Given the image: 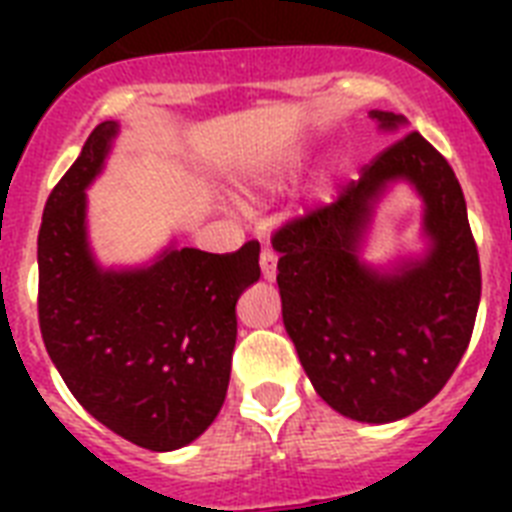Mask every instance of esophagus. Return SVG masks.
<instances>
[{"label":"esophagus","mask_w":512,"mask_h":512,"mask_svg":"<svg viewBox=\"0 0 512 512\" xmlns=\"http://www.w3.org/2000/svg\"><path fill=\"white\" fill-rule=\"evenodd\" d=\"M276 265H279V255H276V249L265 247L263 252H260V271H263V279L273 281L276 279Z\"/></svg>","instance_id":"esophagus-1"}]
</instances>
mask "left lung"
<instances>
[{
    "instance_id": "1",
    "label": "left lung",
    "mask_w": 512,
    "mask_h": 512,
    "mask_svg": "<svg viewBox=\"0 0 512 512\" xmlns=\"http://www.w3.org/2000/svg\"><path fill=\"white\" fill-rule=\"evenodd\" d=\"M372 119L382 130L404 124L388 111H372ZM393 179H409L426 201L431 252L380 274L357 260V244ZM271 241L284 327L335 412L393 422L444 388L473 335L481 263L454 170L420 132L393 140L332 204L284 223Z\"/></svg>"
}]
</instances>
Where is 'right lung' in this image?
Listing matches in <instances>:
<instances>
[{"label":"right lung","instance_id":"right-lung-1","mask_svg":"<svg viewBox=\"0 0 512 512\" xmlns=\"http://www.w3.org/2000/svg\"><path fill=\"white\" fill-rule=\"evenodd\" d=\"M119 124L90 132L44 204L39 329L74 398L116 436L151 452L191 444L220 412L231 380L236 303L260 279V244L212 255L164 249L138 271L95 265L84 188L103 170Z\"/></svg>","mask_w":512,"mask_h":512}]
</instances>
